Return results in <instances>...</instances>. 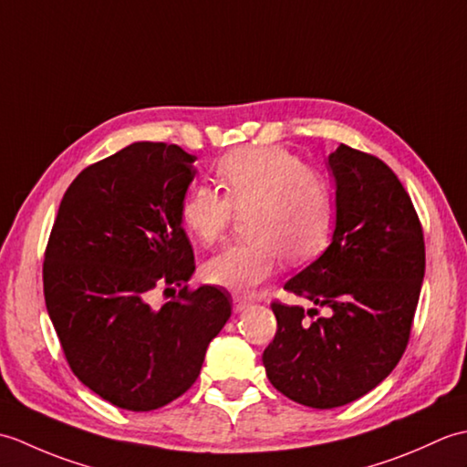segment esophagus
<instances>
[{"instance_id": "esophagus-1", "label": "esophagus", "mask_w": 467, "mask_h": 467, "mask_svg": "<svg viewBox=\"0 0 467 467\" xmlns=\"http://www.w3.org/2000/svg\"><path fill=\"white\" fill-rule=\"evenodd\" d=\"M253 303L249 301V299H243V296H234L233 299V309H234V313H243V311H246L249 309Z\"/></svg>"}]
</instances>
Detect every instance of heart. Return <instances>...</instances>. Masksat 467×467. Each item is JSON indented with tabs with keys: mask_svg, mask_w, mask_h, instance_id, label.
Returning <instances> with one entry per match:
<instances>
[{
	"mask_svg": "<svg viewBox=\"0 0 467 467\" xmlns=\"http://www.w3.org/2000/svg\"><path fill=\"white\" fill-rule=\"evenodd\" d=\"M224 196L204 184L182 202V223L194 239L214 244L234 213L249 214L243 244L226 246L202 266L204 279L233 293H251L285 259L301 265L319 254L331 231V191L325 178L283 146H244L216 166Z\"/></svg>",
	"mask_w": 467,
	"mask_h": 467,
	"instance_id": "obj_1",
	"label": "heart"
}]
</instances>
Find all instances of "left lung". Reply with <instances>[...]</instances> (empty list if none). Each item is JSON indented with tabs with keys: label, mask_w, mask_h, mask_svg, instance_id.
Segmentation results:
<instances>
[{
	"label": "left lung",
	"mask_w": 467,
	"mask_h": 467,
	"mask_svg": "<svg viewBox=\"0 0 467 467\" xmlns=\"http://www.w3.org/2000/svg\"><path fill=\"white\" fill-rule=\"evenodd\" d=\"M327 164L335 181L331 244L285 289L329 315L306 323L317 309L273 303L276 335L263 353L275 389L315 410L359 400L393 371L425 273L420 218L391 168L345 144Z\"/></svg>",
	"instance_id": "8db88e82"
}]
</instances>
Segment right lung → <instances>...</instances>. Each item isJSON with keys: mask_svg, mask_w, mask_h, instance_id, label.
<instances>
[{"mask_svg": "<svg viewBox=\"0 0 467 467\" xmlns=\"http://www.w3.org/2000/svg\"><path fill=\"white\" fill-rule=\"evenodd\" d=\"M196 156L134 142L74 178L44 259L47 315L74 375L116 408L152 411L191 389L231 295L188 291L194 253L182 202ZM182 289L161 307L156 288Z\"/></svg>", "mask_w": 467, "mask_h": 467, "instance_id": "obj_1", "label": "right lung"}]
</instances>
